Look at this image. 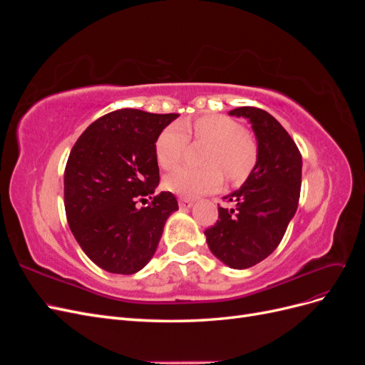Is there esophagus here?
I'll return each instance as SVG.
<instances>
[{"instance_id": "1", "label": "esophagus", "mask_w": 365, "mask_h": 365, "mask_svg": "<svg viewBox=\"0 0 365 365\" xmlns=\"http://www.w3.org/2000/svg\"><path fill=\"white\" fill-rule=\"evenodd\" d=\"M178 204H180L181 210H189L190 207H193V201L192 200H187V197H180Z\"/></svg>"}]
</instances>
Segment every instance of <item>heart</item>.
Segmentation results:
<instances>
[{"mask_svg": "<svg viewBox=\"0 0 365 365\" xmlns=\"http://www.w3.org/2000/svg\"><path fill=\"white\" fill-rule=\"evenodd\" d=\"M202 143L204 168H180L164 178L165 190L182 197L215 192L222 175L231 184L247 180L257 161V146L239 121L225 115H202L164 128L155 140V158L161 169L170 170L184 155L187 140Z\"/></svg>", "mask_w": 365, "mask_h": 365, "instance_id": "obj_1", "label": "heart"}]
</instances>
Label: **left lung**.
Here are the masks:
<instances>
[{
    "label": "left lung",
    "instance_id": "8db88e82",
    "mask_svg": "<svg viewBox=\"0 0 365 365\" xmlns=\"http://www.w3.org/2000/svg\"><path fill=\"white\" fill-rule=\"evenodd\" d=\"M244 117L257 140V161L240 189L219 207V220L205 230L210 251L227 267L247 269L279 247L294 217L302 189V153L284 128L259 108L228 113Z\"/></svg>",
    "mask_w": 365,
    "mask_h": 365
}]
</instances>
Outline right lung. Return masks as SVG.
<instances>
[{
	"label": "right lung",
	"mask_w": 365,
	"mask_h": 365,
	"mask_svg": "<svg viewBox=\"0 0 365 365\" xmlns=\"http://www.w3.org/2000/svg\"><path fill=\"white\" fill-rule=\"evenodd\" d=\"M178 114L118 109L77 138L63 175L65 212L77 244L97 267L135 274L153 257L168 217L178 210L170 192L155 195V140ZM151 202L138 209V202Z\"/></svg>",
	"instance_id": "right-lung-1"
}]
</instances>
